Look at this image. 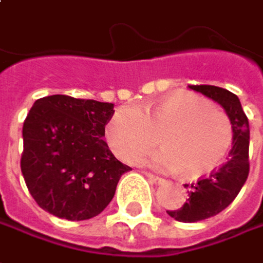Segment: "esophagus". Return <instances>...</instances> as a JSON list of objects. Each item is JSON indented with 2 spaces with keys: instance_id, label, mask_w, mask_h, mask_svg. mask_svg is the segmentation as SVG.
Segmentation results:
<instances>
[{
  "instance_id": "obj_1",
  "label": "esophagus",
  "mask_w": 263,
  "mask_h": 263,
  "mask_svg": "<svg viewBox=\"0 0 263 263\" xmlns=\"http://www.w3.org/2000/svg\"><path fill=\"white\" fill-rule=\"evenodd\" d=\"M145 176L148 177L149 180H151L152 183H155V185H163L165 180L163 179V177H158V176H154V175H151V173H146Z\"/></svg>"
}]
</instances>
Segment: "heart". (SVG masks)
I'll list each match as a JSON object with an SVG mask.
<instances>
[{
    "label": "heart",
    "mask_w": 263,
    "mask_h": 263,
    "mask_svg": "<svg viewBox=\"0 0 263 263\" xmlns=\"http://www.w3.org/2000/svg\"><path fill=\"white\" fill-rule=\"evenodd\" d=\"M105 135L112 151L125 161H135L151 149L160 135L164 149L139 161L200 177L223 164L234 142V127L228 114L210 100L173 93L143 109L138 105L120 106Z\"/></svg>",
    "instance_id": "b5f03b06"
}]
</instances>
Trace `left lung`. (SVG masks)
I'll return each instance as SVG.
<instances>
[{"instance_id": "obj_1", "label": "left lung", "mask_w": 263, "mask_h": 263, "mask_svg": "<svg viewBox=\"0 0 263 263\" xmlns=\"http://www.w3.org/2000/svg\"><path fill=\"white\" fill-rule=\"evenodd\" d=\"M209 99L217 102L232 121L234 142L230 158L209 176L185 185L188 198L177 210H167L168 216L179 222H198L225 210L243 188L249 176V140L250 128L240 99L234 93L216 86H190Z\"/></svg>"}]
</instances>
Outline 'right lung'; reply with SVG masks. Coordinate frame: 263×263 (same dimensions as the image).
I'll list each match as a JSON object with an SVG mask.
<instances>
[{"instance_id": "right-lung-1", "label": "right lung", "mask_w": 263, "mask_h": 263, "mask_svg": "<svg viewBox=\"0 0 263 263\" xmlns=\"http://www.w3.org/2000/svg\"><path fill=\"white\" fill-rule=\"evenodd\" d=\"M114 103L53 95L35 100L23 123L22 175L36 204L68 220L98 216L128 165L103 140Z\"/></svg>"}]
</instances>
